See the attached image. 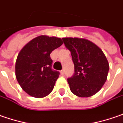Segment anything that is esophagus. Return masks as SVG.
Instances as JSON below:
<instances>
[{
    "instance_id": "34e87169",
    "label": "esophagus",
    "mask_w": 123,
    "mask_h": 123,
    "mask_svg": "<svg viewBox=\"0 0 123 123\" xmlns=\"http://www.w3.org/2000/svg\"><path fill=\"white\" fill-rule=\"evenodd\" d=\"M61 75H64V74H65V71H64V69H62V70H61Z\"/></svg>"
}]
</instances>
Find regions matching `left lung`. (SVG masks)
Returning a JSON list of instances; mask_svg holds the SVG:
<instances>
[{"instance_id": "obj_1", "label": "left lung", "mask_w": 123, "mask_h": 123, "mask_svg": "<svg viewBox=\"0 0 123 123\" xmlns=\"http://www.w3.org/2000/svg\"><path fill=\"white\" fill-rule=\"evenodd\" d=\"M71 51L74 74L67 79L72 93L89 97L97 93L107 80L110 65L104 53L96 45L85 38H62Z\"/></svg>"}]
</instances>
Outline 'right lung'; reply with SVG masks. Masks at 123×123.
I'll list each match as a JSON object with an SVG mask.
<instances>
[{"label": "right lung", "instance_id": "add662e5", "mask_svg": "<svg viewBox=\"0 0 123 123\" xmlns=\"http://www.w3.org/2000/svg\"><path fill=\"white\" fill-rule=\"evenodd\" d=\"M60 38L40 36L30 41L19 52L15 74L20 86L35 98L51 93L60 73L51 69L50 54L62 45Z\"/></svg>", "mask_w": 123, "mask_h": 123}]
</instances>
